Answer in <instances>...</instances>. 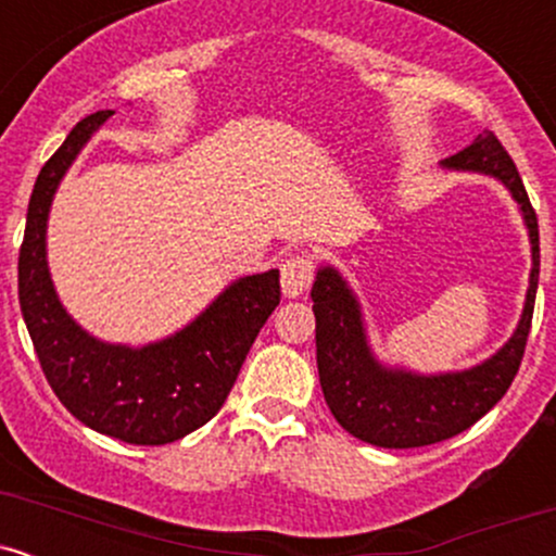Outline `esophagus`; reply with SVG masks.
I'll list each match as a JSON object with an SVG mask.
<instances>
[{
	"instance_id": "1",
	"label": "esophagus",
	"mask_w": 556,
	"mask_h": 556,
	"mask_svg": "<svg viewBox=\"0 0 556 556\" xmlns=\"http://www.w3.org/2000/svg\"><path fill=\"white\" fill-rule=\"evenodd\" d=\"M316 277V264L308 253H295L282 264V292L287 298H300Z\"/></svg>"
}]
</instances>
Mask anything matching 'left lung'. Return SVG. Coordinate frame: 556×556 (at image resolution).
Listing matches in <instances>:
<instances>
[{
  "label": "left lung",
  "instance_id": "left-lung-1",
  "mask_svg": "<svg viewBox=\"0 0 556 556\" xmlns=\"http://www.w3.org/2000/svg\"><path fill=\"white\" fill-rule=\"evenodd\" d=\"M442 167L483 172L502 180L513 193L531 238V285L518 329L500 353L468 371L420 376L402 368H384L374 358L358 300L340 271L331 266L318 269L311 298L316 314V363L324 400L344 431L358 437L361 442L387 450L444 442L486 416L513 384L531 331L541 258L539 219L513 156L504 151L494 132L483 130L468 149L444 159Z\"/></svg>",
  "mask_w": 556,
  "mask_h": 556
}]
</instances>
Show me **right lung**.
<instances>
[{
    "mask_svg": "<svg viewBox=\"0 0 556 556\" xmlns=\"http://www.w3.org/2000/svg\"><path fill=\"white\" fill-rule=\"evenodd\" d=\"M112 110L88 114L38 172L17 261L21 311L49 387L88 429L127 444H169L225 405L242 361L279 305V271L232 282L167 340L127 348L83 331L56 298L47 266V219L56 185Z\"/></svg>",
    "mask_w": 556,
    "mask_h": 556,
    "instance_id": "1",
    "label": "right lung"
}]
</instances>
